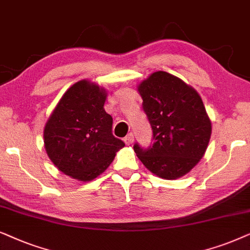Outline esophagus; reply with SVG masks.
Returning a JSON list of instances; mask_svg holds the SVG:
<instances>
[{
    "label": "esophagus",
    "mask_w": 250,
    "mask_h": 250,
    "mask_svg": "<svg viewBox=\"0 0 250 250\" xmlns=\"http://www.w3.org/2000/svg\"><path fill=\"white\" fill-rule=\"evenodd\" d=\"M123 141H125V143L127 145H131L132 143H134V134H128L127 136H125Z\"/></svg>",
    "instance_id": "1"
}]
</instances>
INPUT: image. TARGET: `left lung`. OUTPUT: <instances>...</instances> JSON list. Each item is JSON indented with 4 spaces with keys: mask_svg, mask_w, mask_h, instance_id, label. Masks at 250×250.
Listing matches in <instances>:
<instances>
[{
    "mask_svg": "<svg viewBox=\"0 0 250 250\" xmlns=\"http://www.w3.org/2000/svg\"><path fill=\"white\" fill-rule=\"evenodd\" d=\"M143 108L153 130V145L136 155L152 174L177 179L192 170L205 155L211 121L198 91L167 72L152 73L139 83Z\"/></svg>",
    "mask_w": 250,
    "mask_h": 250,
    "instance_id": "left-lung-1",
    "label": "left lung"
}]
</instances>
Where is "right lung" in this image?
<instances>
[{"label": "right lung", "instance_id": "obj_1", "mask_svg": "<svg viewBox=\"0 0 250 250\" xmlns=\"http://www.w3.org/2000/svg\"><path fill=\"white\" fill-rule=\"evenodd\" d=\"M107 91L90 80L76 82L62 95L43 130L44 147L58 170L80 182L103 174L125 143L112 134L105 112Z\"/></svg>", "mask_w": 250, "mask_h": 250}]
</instances>
